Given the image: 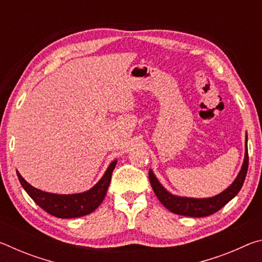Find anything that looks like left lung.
Wrapping results in <instances>:
<instances>
[{
	"label": "left lung",
	"instance_id": "obj_1",
	"mask_svg": "<svg viewBox=\"0 0 262 262\" xmlns=\"http://www.w3.org/2000/svg\"><path fill=\"white\" fill-rule=\"evenodd\" d=\"M248 168V152H247V136H246V152L245 159L241 172H239L236 180L232 185L227 188L224 192L216 195L214 198L209 199H188V198H179L166 192L165 188L158 183L156 177L154 176L152 171H149V180L152 186V189L158 200L162 202V205L177 215L189 216V217H205L209 216L214 212L219 211L222 207H224L227 203L233 199L241 190L244 184V180L246 178Z\"/></svg>",
	"mask_w": 262,
	"mask_h": 262
}]
</instances>
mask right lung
Masks as SVG:
<instances>
[{
    "mask_svg": "<svg viewBox=\"0 0 262 262\" xmlns=\"http://www.w3.org/2000/svg\"><path fill=\"white\" fill-rule=\"evenodd\" d=\"M115 164H117V161L110 164L103 178L90 190L72 195H60L42 192V190L34 188L29 183H26L18 172H17V176H18V179L23 188L26 190V193L48 214L59 217V219H74V217H81L91 214L103 202L111 183V177H112Z\"/></svg>",
    "mask_w": 262,
    "mask_h": 262,
    "instance_id": "obj_1",
    "label": "right lung"
}]
</instances>
